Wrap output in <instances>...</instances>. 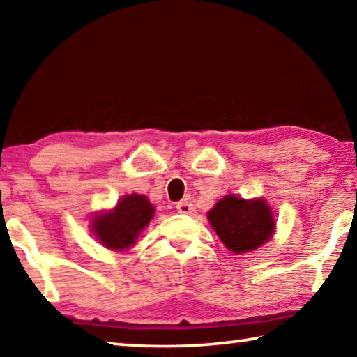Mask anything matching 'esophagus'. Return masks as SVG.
<instances>
[{"mask_svg":"<svg viewBox=\"0 0 357 357\" xmlns=\"http://www.w3.org/2000/svg\"><path fill=\"white\" fill-rule=\"evenodd\" d=\"M176 209H178V213H181V214H190L193 211V204L190 202H187V200L179 202V203H176Z\"/></svg>","mask_w":357,"mask_h":357,"instance_id":"1","label":"esophagus"}]
</instances>
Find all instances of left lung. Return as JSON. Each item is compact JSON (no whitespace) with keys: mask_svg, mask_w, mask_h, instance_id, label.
<instances>
[{"mask_svg":"<svg viewBox=\"0 0 357 357\" xmlns=\"http://www.w3.org/2000/svg\"><path fill=\"white\" fill-rule=\"evenodd\" d=\"M211 225L223 245L233 253H247L268 243L274 234L275 220L263 198L244 200L225 195L208 213Z\"/></svg>","mask_w":357,"mask_h":357,"instance_id":"left-lung-1","label":"left lung"}]
</instances>
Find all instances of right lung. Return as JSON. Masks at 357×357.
<instances>
[{
    "label": "right lung",
    "instance_id": "add662e5",
    "mask_svg": "<svg viewBox=\"0 0 357 357\" xmlns=\"http://www.w3.org/2000/svg\"><path fill=\"white\" fill-rule=\"evenodd\" d=\"M155 209L148 197L132 193L124 195L108 213L96 214L91 220V231L102 245L112 250H128L135 244Z\"/></svg>",
    "mask_w": 357,
    "mask_h": 357
}]
</instances>
